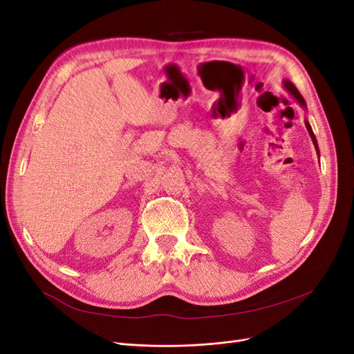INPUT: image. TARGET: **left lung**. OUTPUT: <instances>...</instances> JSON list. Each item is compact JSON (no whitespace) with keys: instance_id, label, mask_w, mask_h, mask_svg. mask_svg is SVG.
<instances>
[{"instance_id":"1","label":"left lung","mask_w":354,"mask_h":354,"mask_svg":"<svg viewBox=\"0 0 354 354\" xmlns=\"http://www.w3.org/2000/svg\"><path fill=\"white\" fill-rule=\"evenodd\" d=\"M283 85H285V88L291 93L292 95H294V99L303 106L304 109H307V104H306V100L303 99V95L299 94V91L295 88V85L291 82V81H283ZM306 127H307V131H308V134H310V137H312V140H313V145H315V147H316V151H317V153H319V147H317V140H316V137H315V134H313V130H312V127H310V124H308V121H306Z\"/></svg>"}]
</instances>
